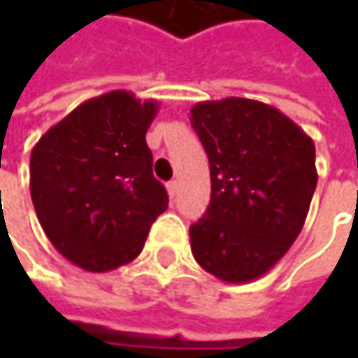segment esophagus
Wrapping results in <instances>:
<instances>
[{"instance_id": "esophagus-1", "label": "esophagus", "mask_w": 358, "mask_h": 358, "mask_svg": "<svg viewBox=\"0 0 358 358\" xmlns=\"http://www.w3.org/2000/svg\"><path fill=\"white\" fill-rule=\"evenodd\" d=\"M168 194H170V199H174L176 194H178V182L176 180H172V182H168Z\"/></svg>"}]
</instances>
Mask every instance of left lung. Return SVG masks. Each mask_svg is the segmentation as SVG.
Wrapping results in <instances>:
<instances>
[{"label": "left lung", "instance_id": "1", "mask_svg": "<svg viewBox=\"0 0 358 358\" xmlns=\"http://www.w3.org/2000/svg\"><path fill=\"white\" fill-rule=\"evenodd\" d=\"M211 174V201L190 226V249L211 275H265L301 234L317 186L315 145L267 103L228 97L190 108Z\"/></svg>", "mask_w": 358, "mask_h": 358}]
</instances>
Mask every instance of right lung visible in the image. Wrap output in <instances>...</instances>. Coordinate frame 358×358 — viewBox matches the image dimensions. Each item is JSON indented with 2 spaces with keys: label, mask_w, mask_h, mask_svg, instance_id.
Here are the masks:
<instances>
[{
  "label": "right lung",
  "mask_w": 358,
  "mask_h": 358,
  "mask_svg": "<svg viewBox=\"0 0 358 358\" xmlns=\"http://www.w3.org/2000/svg\"><path fill=\"white\" fill-rule=\"evenodd\" d=\"M157 101L128 91L93 97L51 126L31 153V196L51 245L80 269L130 263L168 209L147 128Z\"/></svg>",
  "instance_id": "right-lung-1"
}]
</instances>
